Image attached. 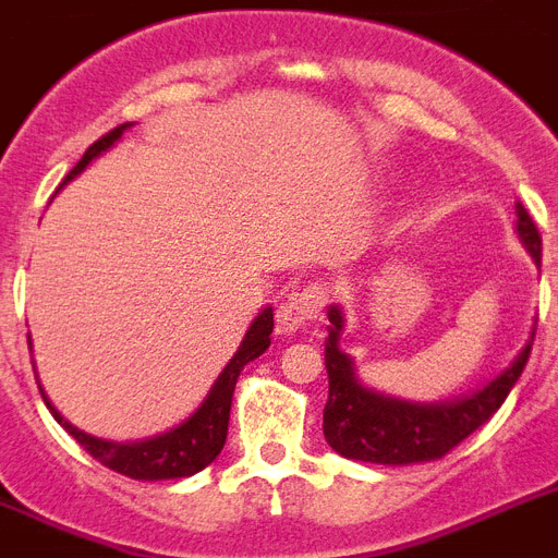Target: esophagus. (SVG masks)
<instances>
[{"mask_svg": "<svg viewBox=\"0 0 558 558\" xmlns=\"http://www.w3.org/2000/svg\"><path fill=\"white\" fill-rule=\"evenodd\" d=\"M330 284H307V288L290 293L282 307L276 311V327H279V332H293L296 327L318 322L327 304H330Z\"/></svg>", "mask_w": 558, "mask_h": 558, "instance_id": "obj_1", "label": "esophagus"}]
</instances>
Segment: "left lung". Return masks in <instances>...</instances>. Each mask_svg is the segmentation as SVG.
<instances>
[{
	"label": "left lung",
	"mask_w": 558,
	"mask_h": 558,
	"mask_svg": "<svg viewBox=\"0 0 558 558\" xmlns=\"http://www.w3.org/2000/svg\"><path fill=\"white\" fill-rule=\"evenodd\" d=\"M517 231L533 262L542 265L539 228L522 203H517ZM327 316H330V336L325 341V366L330 392H327L325 407V437L341 457L380 465L437 460L460 446L471 432H477L485 421H492V415L506 403L508 392L525 369L533 336H536L531 332L513 364L480 392L460 401L409 403L361 387L352 359L338 347L344 316L338 307H330Z\"/></svg>",
	"instance_id": "8db88e82"
}]
</instances>
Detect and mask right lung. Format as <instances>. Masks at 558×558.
<instances>
[{"label": "right lung", "mask_w": 558, "mask_h": 558, "mask_svg": "<svg viewBox=\"0 0 558 558\" xmlns=\"http://www.w3.org/2000/svg\"><path fill=\"white\" fill-rule=\"evenodd\" d=\"M130 126L132 123H121V126H116V130L107 132L104 137H98V141L84 151V157L73 166V171L66 174L61 185H66L73 178H78L81 171L87 169L95 157L101 155V151H107L116 141H121V135L130 130ZM270 332H274V311L265 307V311L254 318V325L247 327L240 350L233 352V359L228 361V366L220 373V378L214 380L211 392L206 395V401L199 403L197 412H194L189 421L180 423L178 428H171V432H166V435L149 437V440L112 442V440H101V437H93L87 435V432L75 428L70 421H64V417L59 415V409L47 401L45 392H41V398H45L52 417H56V421H59L61 426H64L66 432H70V435H73L75 440H78L81 446H84L95 460H98V463L118 471V474H123V477H132V480L192 477V474L206 469L208 463H214L217 454L222 451V446H226L228 417H231V401H233V389H236V378H240V373L251 364V361L259 359L262 352L268 350ZM27 344H31V336H27Z\"/></svg>", "instance_id": "1"}]
</instances>
